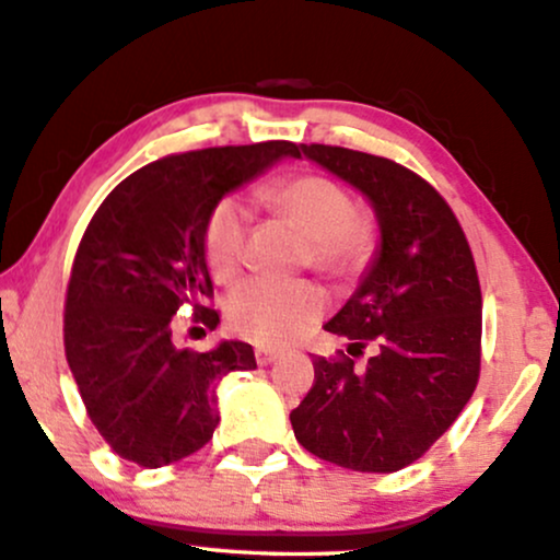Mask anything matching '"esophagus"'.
<instances>
[{"label":"esophagus","instance_id":"esophagus-1","mask_svg":"<svg viewBox=\"0 0 560 560\" xmlns=\"http://www.w3.org/2000/svg\"><path fill=\"white\" fill-rule=\"evenodd\" d=\"M276 359H279V353H276V351H266V349H258V351H256V362H258V366L273 364Z\"/></svg>","mask_w":560,"mask_h":560}]
</instances>
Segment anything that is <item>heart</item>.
<instances>
[{
	"instance_id": "obj_1",
	"label": "heart",
	"mask_w": 560,
	"mask_h": 560,
	"mask_svg": "<svg viewBox=\"0 0 560 560\" xmlns=\"http://www.w3.org/2000/svg\"><path fill=\"white\" fill-rule=\"evenodd\" d=\"M258 198L310 237L307 264L332 279L362 271L374 235L357 217V201L341 183L325 175H287L266 183ZM250 209L237 196H224L203 222V258L219 284H235L247 266ZM328 296L310 281L256 279L228 300V323L245 341L264 349L300 343L325 315Z\"/></svg>"
}]
</instances>
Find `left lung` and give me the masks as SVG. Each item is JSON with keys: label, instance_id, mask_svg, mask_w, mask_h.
Listing matches in <instances>:
<instances>
[{"label": "left lung", "instance_id": "obj_1", "mask_svg": "<svg viewBox=\"0 0 560 560\" xmlns=\"http://www.w3.org/2000/svg\"><path fill=\"white\" fill-rule=\"evenodd\" d=\"M307 160L366 196L380 247L351 300L325 323L349 341L315 357V382L289 413L296 442L359 472H395L447 431L478 385L480 284L442 196L398 162L328 144ZM371 349L364 371L355 366Z\"/></svg>", "mask_w": 560, "mask_h": 560}]
</instances>
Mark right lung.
<instances>
[{
  "label": "right lung",
  "mask_w": 560,
  "mask_h": 560,
  "mask_svg": "<svg viewBox=\"0 0 560 560\" xmlns=\"http://www.w3.org/2000/svg\"><path fill=\"white\" fill-rule=\"evenodd\" d=\"M281 158H300V147L170 154L118 183L90 219L63 304V349L90 421L118 457L162 468L194 455L219 423L217 382L256 370L243 341L183 349L173 317L190 310L198 330L217 328L203 222Z\"/></svg>",
  "instance_id": "1"
}]
</instances>
